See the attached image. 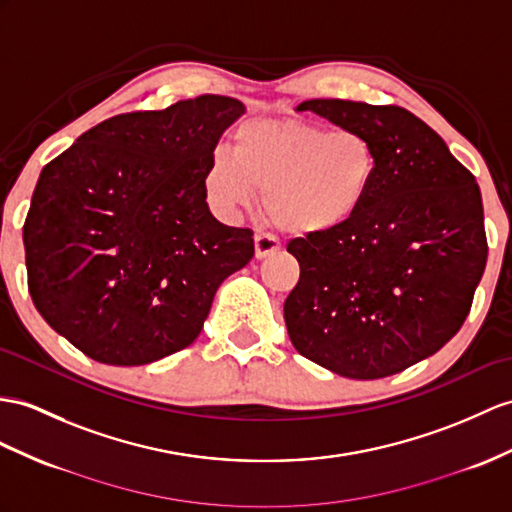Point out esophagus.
Instances as JSON below:
<instances>
[{"label":"esophagus","mask_w":512,"mask_h":512,"mask_svg":"<svg viewBox=\"0 0 512 512\" xmlns=\"http://www.w3.org/2000/svg\"><path fill=\"white\" fill-rule=\"evenodd\" d=\"M254 245H256V258H267L271 254H276L280 249V241L273 234L267 232H258L254 236Z\"/></svg>","instance_id":"esophagus-1"}]
</instances>
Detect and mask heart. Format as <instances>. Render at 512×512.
I'll return each mask as SVG.
<instances>
[{
	"instance_id": "1",
	"label": "heart",
	"mask_w": 512,
	"mask_h": 512,
	"mask_svg": "<svg viewBox=\"0 0 512 512\" xmlns=\"http://www.w3.org/2000/svg\"><path fill=\"white\" fill-rule=\"evenodd\" d=\"M369 134L299 119H249L234 132L232 156L210 154L202 184L208 202L234 213L265 191V210L286 232L323 234L352 221L380 180Z\"/></svg>"
}]
</instances>
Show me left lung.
Listing matches in <instances>:
<instances>
[{"mask_svg": "<svg viewBox=\"0 0 512 512\" xmlns=\"http://www.w3.org/2000/svg\"><path fill=\"white\" fill-rule=\"evenodd\" d=\"M297 110L369 134L382 165L352 221L286 245L299 263L286 330L339 376H393L439 352L469 315L489 254L478 182L402 106L310 99Z\"/></svg>", "mask_w": 512, "mask_h": 512, "instance_id": "8db88e82", "label": "left lung"}]
</instances>
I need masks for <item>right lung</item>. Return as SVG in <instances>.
Masks as SVG:
<instances>
[{"label": "right lung", "mask_w": 512, "mask_h": 512, "mask_svg": "<svg viewBox=\"0 0 512 512\" xmlns=\"http://www.w3.org/2000/svg\"><path fill=\"white\" fill-rule=\"evenodd\" d=\"M239 99L123 112L43 167L23 223L41 317L97 363L147 365L191 345L254 232L210 215L202 176Z\"/></svg>", "instance_id": "1"}]
</instances>
